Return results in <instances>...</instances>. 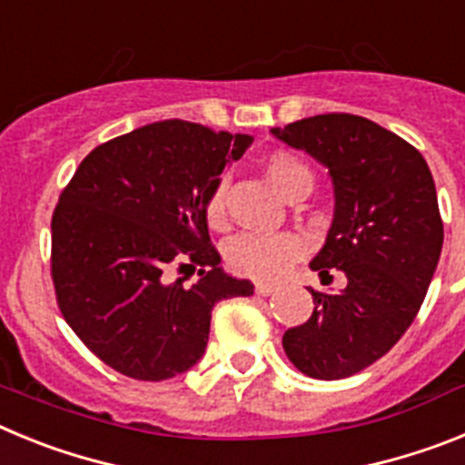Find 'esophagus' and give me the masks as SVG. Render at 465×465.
Instances as JSON below:
<instances>
[{
  "instance_id": "34e87169",
  "label": "esophagus",
  "mask_w": 465,
  "mask_h": 465,
  "mask_svg": "<svg viewBox=\"0 0 465 465\" xmlns=\"http://www.w3.org/2000/svg\"><path fill=\"white\" fill-rule=\"evenodd\" d=\"M277 291V283H270V282H258L256 283V293L258 295H270Z\"/></svg>"
}]
</instances>
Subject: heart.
<instances>
[{
  "mask_svg": "<svg viewBox=\"0 0 465 465\" xmlns=\"http://www.w3.org/2000/svg\"><path fill=\"white\" fill-rule=\"evenodd\" d=\"M262 176L268 179L270 186L289 203L305 200L314 188V172L307 163L286 151H274L265 155L261 163ZM209 225L219 228L225 219V186L219 183L213 188L207 200ZM302 253V240L293 232H279V235H244L235 237L228 246V265L232 272L244 274L253 279H272L279 277L291 262Z\"/></svg>",
  "mask_w": 465,
  "mask_h": 465,
  "instance_id": "heart-1",
  "label": "heart"
}]
</instances>
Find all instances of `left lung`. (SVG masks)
Instances as JSON below:
<instances>
[{
	"instance_id": "8db88e82",
	"label": "left lung",
	"mask_w": 465,
	"mask_h": 465,
	"mask_svg": "<svg viewBox=\"0 0 465 465\" xmlns=\"http://www.w3.org/2000/svg\"><path fill=\"white\" fill-rule=\"evenodd\" d=\"M270 133L319 160L335 212L310 268L340 293L312 291L314 312L283 332V351L314 380H342L389 351L414 322L442 252V219L424 155L354 114H322Z\"/></svg>"
}]
</instances>
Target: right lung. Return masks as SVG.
<instances>
[{
  "label": "right lung",
  "mask_w": 465,
  "mask_h": 465,
  "mask_svg": "<svg viewBox=\"0 0 465 465\" xmlns=\"http://www.w3.org/2000/svg\"><path fill=\"white\" fill-rule=\"evenodd\" d=\"M253 137L188 121L151 123L100 143L53 212L51 274L64 322L121 375L170 380L203 359L216 302L253 295L221 268L207 228L219 174ZM172 264L193 287L167 282Z\"/></svg>",
  "instance_id": "obj_1"
}]
</instances>
